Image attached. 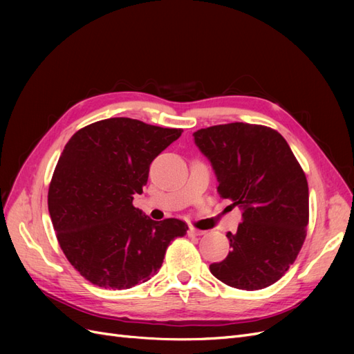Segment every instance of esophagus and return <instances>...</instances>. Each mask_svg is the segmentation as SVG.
Masks as SVG:
<instances>
[{
  "label": "esophagus",
  "instance_id": "34e87169",
  "mask_svg": "<svg viewBox=\"0 0 354 354\" xmlns=\"http://www.w3.org/2000/svg\"><path fill=\"white\" fill-rule=\"evenodd\" d=\"M205 232L203 230H198V229H195V227H189V230H187V234L189 236H201V234H203Z\"/></svg>",
  "mask_w": 354,
  "mask_h": 354
}]
</instances>
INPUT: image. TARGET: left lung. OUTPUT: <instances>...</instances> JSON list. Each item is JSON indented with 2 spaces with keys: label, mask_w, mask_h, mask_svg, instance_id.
Returning a JSON list of instances; mask_svg holds the SVG:
<instances>
[{
  "label": "left lung",
  "mask_w": 354,
  "mask_h": 354,
  "mask_svg": "<svg viewBox=\"0 0 354 354\" xmlns=\"http://www.w3.org/2000/svg\"><path fill=\"white\" fill-rule=\"evenodd\" d=\"M195 143L212 164L217 192L242 208L230 251L209 266L218 281L255 291L288 272L308 224V185L285 138L270 127L232 122L201 128Z\"/></svg>",
  "instance_id": "obj_1"
}]
</instances>
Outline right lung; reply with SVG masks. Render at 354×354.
Returning a JSON list of instances; mask_svg holds the SVG:
<instances>
[{"label": "right lung", "instance_id": "obj_1", "mask_svg": "<svg viewBox=\"0 0 354 354\" xmlns=\"http://www.w3.org/2000/svg\"><path fill=\"white\" fill-rule=\"evenodd\" d=\"M131 118H109L75 133L48 187V212L63 254L82 277L128 289L155 276L168 245L185 236L178 218L153 221L133 205L152 160L181 136Z\"/></svg>", "mask_w": 354, "mask_h": 354}]
</instances>
